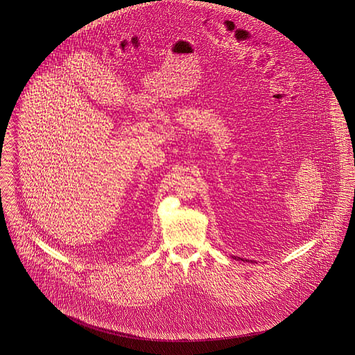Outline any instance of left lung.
<instances>
[{"label": "left lung", "instance_id": "left-lung-1", "mask_svg": "<svg viewBox=\"0 0 355 355\" xmlns=\"http://www.w3.org/2000/svg\"><path fill=\"white\" fill-rule=\"evenodd\" d=\"M239 259H241V257H239ZM241 260H243V259H241Z\"/></svg>", "mask_w": 355, "mask_h": 355}]
</instances>
